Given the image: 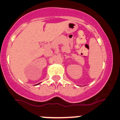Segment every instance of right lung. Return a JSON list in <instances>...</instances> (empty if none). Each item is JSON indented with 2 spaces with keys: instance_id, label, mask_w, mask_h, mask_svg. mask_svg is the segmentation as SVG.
I'll return each mask as SVG.
<instances>
[{
  "instance_id": "obj_1",
  "label": "right lung",
  "mask_w": 120,
  "mask_h": 120,
  "mask_svg": "<svg viewBox=\"0 0 120 120\" xmlns=\"http://www.w3.org/2000/svg\"><path fill=\"white\" fill-rule=\"evenodd\" d=\"M38 84H40V83H38V84H37V85H38Z\"/></svg>"
}]
</instances>
